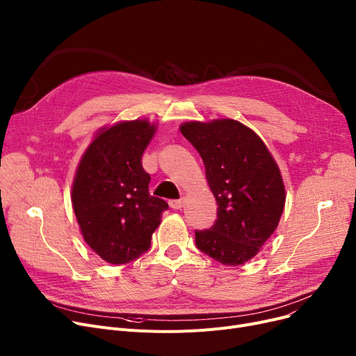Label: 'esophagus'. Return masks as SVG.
Wrapping results in <instances>:
<instances>
[{"label": "esophagus", "mask_w": 356, "mask_h": 356, "mask_svg": "<svg viewBox=\"0 0 356 356\" xmlns=\"http://www.w3.org/2000/svg\"><path fill=\"white\" fill-rule=\"evenodd\" d=\"M168 204H170V208L175 209V211H179L184 207V199H177V200H170L168 202Z\"/></svg>", "instance_id": "1"}]
</instances>
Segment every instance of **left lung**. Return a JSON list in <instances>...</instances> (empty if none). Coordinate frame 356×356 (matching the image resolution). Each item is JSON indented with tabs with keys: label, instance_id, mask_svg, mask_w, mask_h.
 Returning <instances> with one entry per match:
<instances>
[{
	"label": "left lung",
	"instance_id": "8db88e82",
	"mask_svg": "<svg viewBox=\"0 0 356 356\" xmlns=\"http://www.w3.org/2000/svg\"><path fill=\"white\" fill-rule=\"evenodd\" d=\"M181 134L200 154L218 218L196 231V247L223 266H241L257 255L282 218L286 192L268 148L235 120L186 122Z\"/></svg>",
	"mask_w": 356,
	"mask_h": 356
}]
</instances>
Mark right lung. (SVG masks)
I'll return each mask as SVG.
<instances>
[{
	"instance_id": "1",
	"label": "right lung",
	"mask_w": 356,
	"mask_h": 356,
	"mask_svg": "<svg viewBox=\"0 0 356 356\" xmlns=\"http://www.w3.org/2000/svg\"><path fill=\"white\" fill-rule=\"evenodd\" d=\"M154 136L145 120L125 121L97 136L72 189L73 211L86 244L111 264H127L152 247L167 202L148 192L141 157Z\"/></svg>"
}]
</instances>
